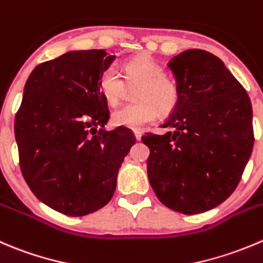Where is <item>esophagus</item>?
<instances>
[{
  "label": "esophagus",
  "mask_w": 263,
  "mask_h": 263,
  "mask_svg": "<svg viewBox=\"0 0 263 263\" xmlns=\"http://www.w3.org/2000/svg\"><path fill=\"white\" fill-rule=\"evenodd\" d=\"M134 135H135V137H136L137 141H139V140H141L142 132L140 131V129H134Z\"/></svg>",
  "instance_id": "esophagus-1"
}]
</instances>
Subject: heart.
I'll list each match as a JSON object with an SVG mask.
<instances>
[{"instance_id": "b5f03b06", "label": "heart", "mask_w": 263, "mask_h": 263, "mask_svg": "<svg viewBox=\"0 0 263 263\" xmlns=\"http://www.w3.org/2000/svg\"><path fill=\"white\" fill-rule=\"evenodd\" d=\"M123 78L109 67L99 78V90L110 106H117L128 87L139 85L135 91L137 103L123 106L111 114V123L118 127L139 129L154 121L160 114H170L180 101V87L164 68L149 55H139L123 64ZM126 83L124 84V82Z\"/></svg>"}]
</instances>
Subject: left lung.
Wrapping results in <instances>:
<instances>
[{
	"label": "left lung",
	"instance_id": "left-lung-1",
	"mask_svg": "<svg viewBox=\"0 0 263 263\" xmlns=\"http://www.w3.org/2000/svg\"><path fill=\"white\" fill-rule=\"evenodd\" d=\"M168 67L180 101L164 135L146 132L150 185L158 199L183 215L225 202L240 181L254 142L252 104L238 80L213 53L191 48Z\"/></svg>",
	"mask_w": 263,
	"mask_h": 263
}]
</instances>
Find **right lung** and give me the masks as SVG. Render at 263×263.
<instances>
[{
  "label": "right lung",
  "instance_id": "obj_1",
  "mask_svg": "<svg viewBox=\"0 0 263 263\" xmlns=\"http://www.w3.org/2000/svg\"><path fill=\"white\" fill-rule=\"evenodd\" d=\"M113 60L104 50L70 51L38 64L24 86L14 123L20 170L38 199L63 215L108 204L136 142L126 127L103 129L110 113L99 78Z\"/></svg>",
  "mask_w": 263,
  "mask_h": 263
}]
</instances>
